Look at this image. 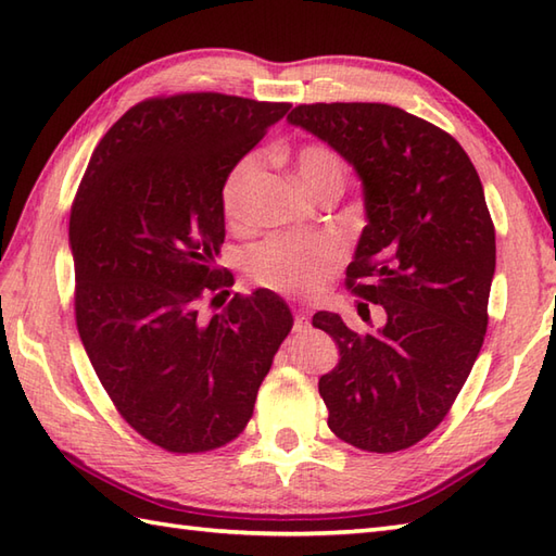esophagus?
<instances>
[{"label": "esophagus", "instance_id": "34e87169", "mask_svg": "<svg viewBox=\"0 0 556 556\" xmlns=\"http://www.w3.org/2000/svg\"><path fill=\"white\" fill-rule=\"evenodd\" d=\"M311 325V315H308V311L305 308H296L293 311V329H296V332H303L305 327Z\"/></svg>", "mask_w": 556, "mask_h": 556}]
</instances>
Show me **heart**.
I'll list each match as a JSON object with an SVG mask.
<instances>
[{"mask_svg": "<svg viewBox=\"0 0 556 556\" xmlns=\"http://www.w3.org/2000/svg\"><path fill=\"white\" fill-rule=\"evenodd\" d=\"M263 155L248 152L227 172L222 181V212L231 227H245L251 222L253 193L263 174ZM296 169L301 181L317 198L327 193H344L349 167L334 148L325 143H308L296 152ZM344 251L332 239L299 233H275L255 243L245 255V271L253 285L287 293V296L313 299L320 296L334 279Z\"/></svg>", "mask_w": 556, "mask_h": 556, "instance_id": "1", "label": "heart"}]
</instances>
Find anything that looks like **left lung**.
I'll list each match as a JSON object with an SVG mask.
<instances>
[{
    "label": "left lung",
    "mask_w": 556,
    "mask_h": 556,
    "mask_svg": "<svg viewBox=\"0 0 556 556\" xmlns=\"http://www.w3.org/2000/svg\"><path fill=\"white\" fill-rule=\"evenodd\" d=\"M287 119L363 179L368 227L346 289L384 313L375 332L313 315L339 349L317 382L327 425L363 452L394 454L446 418L488 332L497 248L480 176L454 136L392 104H299Z\"/></svg>",
    "instance_id": "obj_1"
}]
</instances>
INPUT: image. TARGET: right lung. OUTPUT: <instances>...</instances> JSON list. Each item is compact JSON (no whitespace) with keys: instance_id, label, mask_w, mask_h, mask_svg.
I'll use <instances>...</instances> for the list:
<instances>
[{"instance_id":"right-lung-1","label":"right lung","mask_w":556,"mask_h":556,"mask_svg":"<svg viewBox=\"0 0 556 556\" xmlns=\"http://www.w3.org/2000/svg\"><path fill=\"white\" fill-rule=\"evenodd\" d=\"M289 102L176 92L134 104L102 136L71 205L74 313L104 392L172 454L236 440L291 332L277 293H233L215 265L222 181ZM205 304L223 311L210 321Z\"/></svg>"}]
</instances>
